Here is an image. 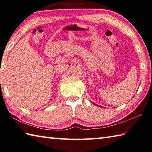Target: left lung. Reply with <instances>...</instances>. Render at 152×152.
Listing matches in <instances>:
<instances>
[{
	"mask_svg": "<svg viewBox=\"0 0 152 152\" xmlns=\"http://www.w3.org/2000/svg\"><path fill=\"white\" fill-rule=\"evenodd\" d=\"M94 104H95V105H96V106H98V105H97V104H94V103H93Z\"/></svg>",
	"mask_w": 152,
	"mask_h": 152,
	"instance_id": "8db88e82",
	"label": "left lung"
}]
</instances>
